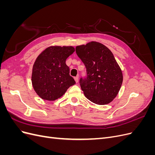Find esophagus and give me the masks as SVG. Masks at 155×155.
I'll use <instances>...</instances> for the list:
<instances>
[{"instance_id": "1", "label": "esophagus", "mask_w": 155, "mask_h": 155, "mask_svg": "<svg viewBox=\"0 0 155 155\" xmlns=\"http://www.w3.org/2000/svg\"><path fill=\"white\" fill-rule=\"evenodd\" d=\"M78 79H79V76H76V77H74V79L75 81H76V83H78Z\"/></svg>"}]
</instances>
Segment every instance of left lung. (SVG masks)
I'll list each match as a JSON object with an SVG mask.
<instances>
[{"instance_id":"left-lung-1","label":"left lung","mask_w":155,"mask_h":155,"mask_svg":"<svg viewBox=\"0 0 155 155\" xmlns=\"http://www.w3.org/2000/svg\"><path fill=\"white\" fill-rule=\"evenodd\" d=\"M76 52L85 64L87 76L79 80L88 100L97 105L109 104L116 97L123 81L122 72L111 51L92 41L78 46Z\"/></svg>"}]
</instances>
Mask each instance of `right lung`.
<instances>
[{
	"instance_id": "1",
	"label": "right lung",
	"mask_w": 155,
	"mask_h": 155,
	"mask_svg": "<svg viewBox=\"0 0 155 155\" xmlns=\"http://www.w3.org/2000/svg\"><path fill=\"white\" fill-rule=\"evenodd\" d=\"M74 51L72 46H50L37 58L33 66L31 83L42 99L57 100L76 83L66 64L67 59Z\"/></svg>"
}]
</instances>
